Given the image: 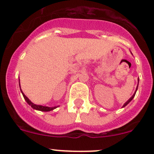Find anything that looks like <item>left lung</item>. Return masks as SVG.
I'll return each instance as SVG.
<instances>
[{
	"label": "left lung",
	"mask_w": 154,
	"mask_h": 154,
	"mask_svg": "<svg viewBox=\"0 0 154 154\" xmlns=\"http://www.w3.org/2000/svg\"><path fill=\"white\" fill-rule=\"evenodd\" d=\"M138 82H139V79H138ZM138 86H137V87H136V89H135V93H134V94H133V95H132V97H131V98H129V100H128V101H126V103H125V104H123V107H126V105H127V104H129V102H130V101H132V99H133V98H134V97H135V93H136L137 90H138Z\"/></svg>",
	"instance_id": "left-lung-1"
}]
</instances>
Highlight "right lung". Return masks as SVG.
I'll return each instance as SVG.
<instances>
[{
	"label": "right lung",
	"mask_w": 154,
	"mask_h": 154,
	"mask_svg": "<svg viewBox=\"0 0 154 154\" xmlns=\"http://www.w3.org/2000/svg\"><path fill=\"white\" fill-rule=\"evenodd\" d=\"M19 88H20L21 92H22V95H23L24 98H25V101H26V102L28 103V104H29V105L31 106V107H32L33 109H35V110H41V111H45V112H47V111H50V110H54V109H56V107H58V106H57V107H56V106H55V107H47V106L38 105V104H34V103L31 102V101H30V99L28 98V97L25 96V95L23 93V92H22V89H21L20 80H19Z\"/></svg>",
	"instance_id": "right-lung-1"
}]
</instances>
